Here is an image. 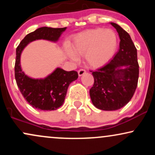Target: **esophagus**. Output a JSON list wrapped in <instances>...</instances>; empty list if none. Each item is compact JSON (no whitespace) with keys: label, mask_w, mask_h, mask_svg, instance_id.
Returning <instances> with one entry per match:
<instances>
[{"label":"esophagus","mask_w":155,"mask_h":155,"mask_svg":"<svg viewBox=\"0 0 155 155\" xmlns=\"http://www.w3.org/2000/svg\"><path fill=\"white\" fill-rule=\"evenodd\" d=\"M86 73V71L84 70V69H80V70L78 71V74H79V76H81L82 75Z\"/></svg>","instance_id":"esophagus-1"}]
</instances>
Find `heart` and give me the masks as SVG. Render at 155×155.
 I'll use <instances>...</instances> for the list:
<instances>
[{"label": "heart", "mask_w": 155, "mask_h": 155, "mask_svg": "<svg viewBox=\"0 0 155 155\" xmlns=\"http://www.w3.org/2000/svg\"><path fill=\"white\" fill-rule=\"evenodd\" d=\"M117 42L116 33L111 29L87 30L74 37L68 55L76 61V55L85 54L87 64L97 68L104 66L111 59L116 52Z\"/></svg>", "instance_id": "heart-1"}]
</instances>
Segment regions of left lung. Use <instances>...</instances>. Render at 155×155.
<instances>
[{
  "instance_id": "1",
  "label": "left lung",
  "mask_w": 155,
  "mask_h": 155,
  "mask_svg": "<svg viewBox=\"0 0 155 155\" xmlns=\"http://www.w3.org/2000/svg\"><path fill=\"white\" fill-rule=\"evenodd\" d=\"M111 25L120 36V49L109 63L92 71L94 84L90 90L92 104L104 111L118 110L131 100L139 74L137 49L130 36L116 23Z\"/></svg>"
}]
</instances>
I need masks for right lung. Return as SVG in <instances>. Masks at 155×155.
<instances>
[{
	"instance_id": "1",
	"label": "right lung",
	"mask_w": 155,
	"mask_h": 155,
	"mask_svg": "<svg viewBox=\"0 0 155 155\" xmlns=\"http://www.w3.org/2000/svg\"><path fill=\"white\" fill-rule=\"evenodd\" d=\"M65 29L66 28H39L27 35L16 49L15 73L17 84L28 104L37 109L51 111L60 107L65 101L69 84L77 79L78 73L75 71H66L57 68L44 79H33L22 71L20 65L21 54L25 47L33 41L44 39L58 41Z\"/></svg>"
}]
</instances>
